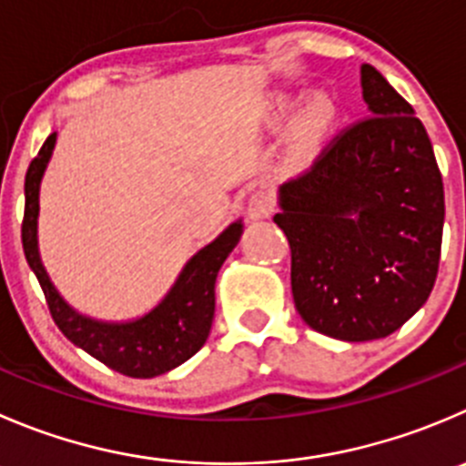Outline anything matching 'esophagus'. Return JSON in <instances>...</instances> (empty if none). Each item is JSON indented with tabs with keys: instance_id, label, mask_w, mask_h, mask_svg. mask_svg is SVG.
<instances>
[{
	"instance_id": "esophagus-1",
	"label": "esophagus",
	"mask_w": 466,
	"mask_h": 466,
	"mask_svg": "<svg viewBox=\"0 0 466 466\" xmlns=\"http://www.w3.org/2000/svg\"><path fill=\"white\" fill-rule=\"evenodd\" d=\"M273 211H275V200L268 191L252 193L250 200H248V216H250L252 220L268 218Z\"/></svg>"
}]
</instances>
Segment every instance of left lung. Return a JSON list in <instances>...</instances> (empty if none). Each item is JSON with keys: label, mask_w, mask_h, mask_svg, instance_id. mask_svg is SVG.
<instances>
[{"label": "left lung", "mask_w": 466, "mask_h": 466, "mask_svg": "<svg viewBox=\"0 0 466 466\" xmlns=\"http://www.w3.org/2000/svg\"><path fill=\"white\" fill-rule=\"evenodd\" d=\"M362 90L369 116L282 184L273 216L291 248L298 314L343 341L382 339L414 316L435 284L444 229L426 127L369 63Z\"/></svg>", "instance_id": "8db88e82"}]
</instances>
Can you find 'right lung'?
Wrapping results in <instances>:
<instances>
[{"label":"right lung","mask_w":466,"mask_h":466,"mask_svg":"<svg viewBox=\"0 0 466 466\" xmlns=\"http://www.w3.org/2000/svg\"><path fill=\"white\" fill-rule=\"evenodd\" d=\"M56 132L49 134L25 177V218L22 248L31 270L38 278L49 314L75 346L84 348L113 371L129 378H155L179 367L205 346L216 307V275L238 243L241 223H232L214 243L202 248L187 266L159 307L132 323H99L76 314L63 302L49 282L38 255V188L45 166L52 157Z\"/></svg>","instance_id":"1"}]
</instances>
